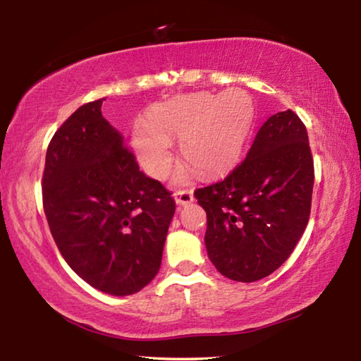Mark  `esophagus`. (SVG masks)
Returning a JSON list of instances; mask_svg holds the SVG:
<instances>
[{"label": "esophagus", "mask_w": 361, "mask_h": 361, "mask_svg": "<svg viewBox=\"0 0 361 361\" xmlns=\"http://www.w3.org/2000/svg\"><path fill=\"white\" fill-rule=\"evenodd\" d=\"M175 197V202L178 205H186V204H191L194 200V195L191 189H180V191H176L173 194Z\"/></svg>", "instance_id": "1"}]
</instances>
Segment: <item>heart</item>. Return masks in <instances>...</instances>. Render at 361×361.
<instances>
[{
    "label": "heart",
    "instance_id": "obj_1",
    "mask_svg": "<svg viewBox=\"0 0 361 361\" xmlns=\"http://www.w3.org/2000/svg\"><path fill=\"white\" fill-rule=\"evenodd\" d=\"M256 118L247 92L231 89L221 95L195 92L149 108L146 126L133 130L140 162L156 178L172 166V142L180 139L181 156L202 175H218L240 162ZM186 170L176 175L185 181Z\"/></svg>",
    "mask_w": 361,
    "mask_h": 361
}]
</instances>
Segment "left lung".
Here are the masks:
<instances>
[{
  "mask_svg": "<svg viewBox=\"0 0 361 361\" xmlns=\"http://www.w3.org/2000/svg\"><path fill=\"white\" fill-rule=\"evenodd\" d=\"M314 178L304 122L291 109L271 116L239 166L194 191L207 212L205 247L218 272L248 283L282 266L309 223Z\"/></svg>",
  "mask_w": 361,
  "mask_h": 361,
  "instance_id": "8db88e82",
  "label": "left lung"
}]
</instances>
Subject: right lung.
Masks as SVG:
<instances>
[{"mask_svg": "<svg viewBox=\"0 0 361 361\" xmlns=\"http://www.w3.org/2000/svg\"><path fill=\"white\" fill-rule=\"evenodd\" d=\"M103 100L79 106L54 133L42 207L73 271L97 290L127 296L156 277L175 200L140 172L135 154L102 116Z\"/></svg>", "mask_w": 361, "mask_h": 361, "instance_id": "right-lung-1", "label": "right lung"}]
</instances>
